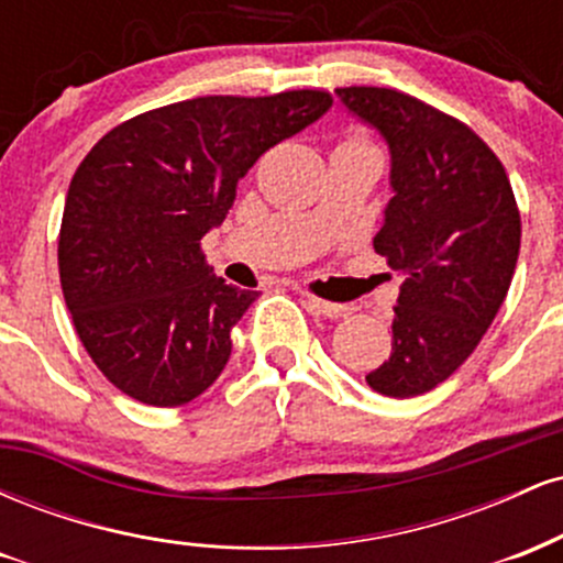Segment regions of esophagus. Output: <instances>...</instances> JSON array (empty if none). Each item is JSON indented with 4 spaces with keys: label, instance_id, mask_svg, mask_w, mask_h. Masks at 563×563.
Wrapping results in <instances>:
<instances>
[{
    "label": "esophagus",
    "instance_id": "esophagus-1",
    "mask_svg": "<svg viewBox=\"0 0 563 563\" xmlns=\"http://www.w3.org/2000/svg\"><path fill=\"white\" fill-rule=\"evenodd\" d=\"M303 301H307V307L312 309V312L325 314V318H344V314H349L346 303H331L325 299H318V296L312 294H303Z\"/></svg>",
    "mask_w": 563,
    "mask_h": 563
}]
</instances>
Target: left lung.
<instances>
[{"label":"left lung","mask_w":563,"mask_h":563,"mask_svg":"<svg viewBox=\"0 0 563 563\" xmlns=\"http://www.w3.org/2000/svg\"><path fill=\"white\" fill-rule=\"evenodd\" d=\"M349 113L384 137L391 200L373 238L405 275L391 354L365 380L384 397H418L471 357L506 301L521 217L503 164L466 124L384 87H341Z\"/></svg>","instance_id":"8db88e82"}]
</instances>
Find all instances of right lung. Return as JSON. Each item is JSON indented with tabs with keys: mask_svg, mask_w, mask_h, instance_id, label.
Masks as SVG:
<instances>
[{
	"mask_svg": "<svg viewBox=\"0 0 563 563\" xmlns=\"http://www.w3.org/2000/svg\"><path fill=\"white\" fill-rule=\"evenodd\" d=\"M333 97H196L106 134L70 179L57 267L84 349L115 389L153 407L196 399L228 365L230 333L256 290L228 286L200 238L232 209L238 183Z\"/></svg>",
	"mask_w": 563,
	"mask_h": 563,
	"instance_id": "right-lung-1",
	"label": "right lung"
}]
</instances>
